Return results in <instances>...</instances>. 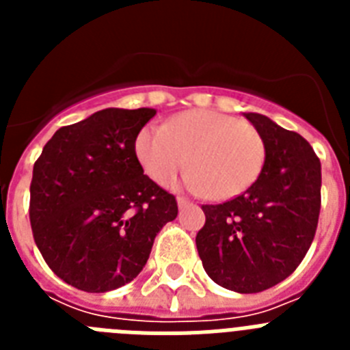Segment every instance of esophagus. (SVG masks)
<instances>
[{"mask_svg": "<svg viewBox=\"0 0 350 350\" xmlns=\"http://www.w3.org/2000/svg\"><path fill=\"white\" fill-rule=\"evenodd\" d=\"M177 203H178V206H180V208H184V206L191 205L189 200H187V198H184V196H178L177 198Z\"/></svg>", "mask_w": 350, "mask_h": 350, "instance_id": "esophagus-1", "label": "esophagus"}]
</instances>
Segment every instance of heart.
<instances>
[{"mask_svg": "<svg viewBox=\"0 0 350 350\" xmlns=\"http://www.w3.org/2000/svg\"><path fill=\"white\" fill-rule=\"evenodd\" d=\"M135 152L145 173L161 185L170 184L189 163L187 187L215 200H230L249 189L267 159L258 129L213 110H189L163 128L145 126Z\"/></svg>", "mask_w": 350, "mask_h": 350, "instance_id": "1", "label": "heart"}]
</instances>
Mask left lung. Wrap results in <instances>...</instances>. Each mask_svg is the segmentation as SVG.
Listing matches in <instances>:
<instances>
[{
	"instance_id": "left-lung-1",
	"label": "left lung",
	"mask_w": 350,
	"mask_h": 350,
	"mask_svg": "<svg viewBox=\"0 0 350 350\" xmlns=\"http://www.w3.org/2000/svg\"><path fill=\"white\" fill-rule=\"evenodd\" d=\"M267 159L243 194L203 205L196 247L210 279L237 293H261L287 279L312 245L321 212V161L301 135L245 113Z\"/></svg>"
}]
</instances>
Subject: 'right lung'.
Here are the masks:
<instances>
[{
    "label": "right lung",
    "instance_id": "right-lung-1",
    "mask_svg": "<svg viewBox=\"0 0 350 350\" xmlns=\"http://www.w3.org/2000/svg\"><path fill=\"white\" fill-rule=\"evenodd\" d=\"M154 108H107L63 126L35 161L29 221L59 279L85 293L131 282L177 217L173 194L144 175L135 142Z\"/></svg>",
    "mask_w": 350,
    "mask_h": 350
}]
</instances>
